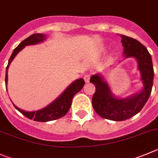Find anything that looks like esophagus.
I'll use <instances>...</instances> for the list:
<instances>
[{"instance_id":"obj_1","label":"esophagus","mask_w":158,"mask_h":158,"mask_svg":"<svg viewBox=\"0 0 158 158\" xmlns=\"http://www.w3.org/2000/svg\"><path fill=\"white\" fill-rule=\"evenodd\" d=\"M84 80L85 81V82H86V83H89V81H90V75L85 74V76H84Z\"/></svg>"}]
</instances>
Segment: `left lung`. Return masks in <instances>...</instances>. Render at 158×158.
<instances>
[{"label":"left lung","instance_id":"8db88e82","mask_svg":"<svg viewBox=\"0 0 158 158\" xmlns=\"http://www.w3.org/2000/svg\"><path fill=\"white\" fill-rule=\"evenodd\" d=\"M124 58L133 57L138 62L143 89L140 92L125 99H119L111 92L107 82L99 74L91 77L90 82L95 86L92 97V106L100 117L111 121L129 119L138 114L148 100L154 81V68L151 56L139 40L121 35Z\"/></svg>","mask_w":158,"mask_h":158}]
</instances>
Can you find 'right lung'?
I'll return each instance as SVG.
<instances>
[{"label":"right lung","mask_w":158,"mask_h":158,"mask_svg":"<svg viewBox=\"0 0 158 158\" xmlns=\"http://www.w3.org/2000/svg\"><path fill=\"white\" fill-rule=\"evenodd\" d=\"M46 39V35L42 34H34L30 35V37H27L24 40H23L15 49L13 51L12 54L8 60V66L6 67V73H5V85L7 87V82H8V69L9 67L10 63H11L14 58L15 57L17 54L20 51L27 45H30V44H36L40 42H42L43 40ZM85 84V81L82 78L77 79L70 85L66 88V90L58 97L55 101H53L52 103L47 106L46 107L43 108L41 110H39L37 111H32V112H28V111L23 110L17 107L16 106H14L17 110L19 111L21 114L27 117L29 119H33L35 121H40V122H46V121H54L59 118H63V116L66 114V113L69 111V108L71 106L72 99L75 94L80 92L83 88L84 85Z\"/></svg>","instance_id":"obj_1"}]
</instances>
